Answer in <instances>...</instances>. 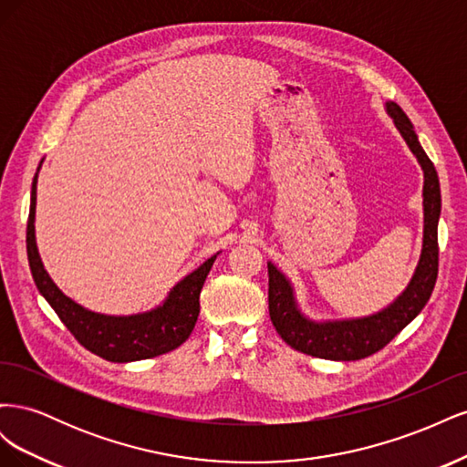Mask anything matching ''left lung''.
Listing matches in <instances>:
<instances>
[{"label": "left lung", "instance_id": "obj_1", "mask_svg": "<svg viewBox=\"0 0 467 467\" xmlns=\"http://www.w3.org/2000/svg\"><path fill=\"white\" fill-rule=\"evenodd\" d=\"M407 146L417 155L425 171L422 204H425V239L411 285L388 309L372 317L314 323L307 321L294 304L288 280L268 263V314L282 341L292 348L327 360H360L384 348L405 325L411 323L429 302L438 276V216H441V182L425 150L420 148L411 120L398 103H388Z\"/></svg>", "mask_w": 467, "mask_h": 467}]
</instances>
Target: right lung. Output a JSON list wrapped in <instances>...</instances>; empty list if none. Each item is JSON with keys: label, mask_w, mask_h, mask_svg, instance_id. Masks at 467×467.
<instances>
[{"label": "right lung", "mask_w": 467, "mask_h": 467, "mask_svg": "<svg viewBox=\"0 0 467 467\" xmlns=\"http://www.w3.org/2000/svg\"><path fill=\"white\" fill-rule=\"evenodd\" d=\"M36 175L31 191V212L26 222V257H29L35 285L78 343L93 355L110 362H132L165 355L189 338L201 312V290L210 273V257L169 294L165 304L150 314L130 317H110L93 314L64 296L40 263L35 242Z\"/></svg>", "instance_id": "1"}]
</instances>
